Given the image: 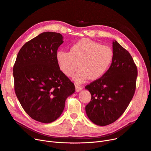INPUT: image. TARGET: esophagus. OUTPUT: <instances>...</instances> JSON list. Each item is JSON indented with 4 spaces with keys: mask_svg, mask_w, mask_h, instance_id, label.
<instances>
[{
    "mask_svg": "<svg viewBox=\"0 0 151 151\" xmlns=\"http://www.w3.org/2000/svg\"><path fill=\"white\" fill-rule=\"evenodd\" d=\"M75 88H76V92H79V91H81V90L83 89V87L76 84V85H75Z\"/></svg>",
    "mask_w": 151,
    "mask_h": 151,
    "instance_id": "34e87169",
    "label": "esophagus"
}]
</instances>
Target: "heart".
Listing matches in <instances>:
<instances>
[{"instance_id": "obj_1", "label": "heart", "mask_w": 151, "mask_h": 151, "mask_svg": "<svg viewBox=\"0 0 151 151\" xmlns=\"http://www.w3.org/2000/svg\"><path fill=\"white\" fill-rule=\"evenodd\" d=\"M113 56V51L109 46L83 38L71 46L70 52L58 51L56 60L60 70L68 76H72L79 65L80 69L74 80L83 83L88 78L93 80L104 75Z\"/></svg>"}]
</instances>
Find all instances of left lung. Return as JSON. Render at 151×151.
Masks as SVG:
<instances>
[{"mask_svg": "<svg viewBox=\"0 0 151 151\" xmlns=\"http://www.w3.org/2000/svg\"><path fill=\"white\" fill-rule=\"evenodd\" d=\"M113 51V59L106 72L85 87L91 94L86 114L100 126L112 124L122 116L136 89L138 70L132 55L116 40Z\"/></svg>", "mask_w": 151, "mask_h": 151, "instance_id": "1", "label": "left lung"}]
</instances>
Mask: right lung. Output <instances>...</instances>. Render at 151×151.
Segmentation results:
<instances>
[{
	"label": "right lung",
	"mask_w": 151,
	"mask_h": 151,
	"mask_svg": "<svg viewBox=\"0 0 151 151\" xmlns=\"http://www.w3.org/2000/svg\"><path fill=\"white\" fill-rule=\"evenodd\" d=\"M63 42L59 33L43 32L22 46L13 66L14 91L21 105L31 118L42 123L56 120L67 98L75 91L56 60Z\"/></svg>",
	"instance_id": "add662e5"
}]
</instances>
